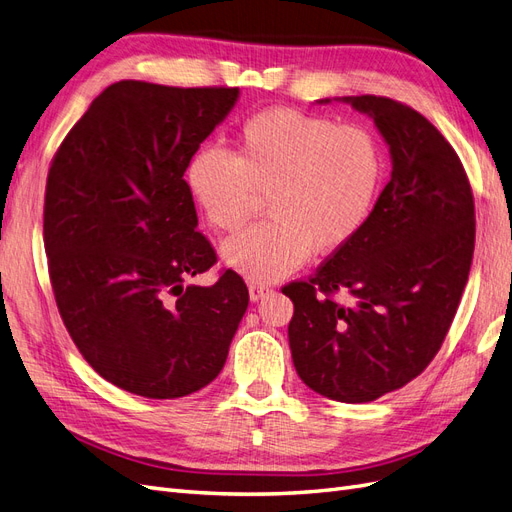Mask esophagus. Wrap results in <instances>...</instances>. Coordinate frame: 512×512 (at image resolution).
Listing matches in <instances>:
<instances>
[{"label":"esophagus","mask_w":512,"mask_h":512,"mask_svg":"<svg viewBox=\"0 0 512 512\" xmlns=\"http://www.w3.org/2000/svg\"><path fill=\"white\" fill-rule=\"evenodd\" d=\"M247 290H250V299L252 301H260L262 297H265V294H269V286H265V284H260V282H250V286H247Z\"/></svg>","instance_id":"34e87169"}]
</instances>
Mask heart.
<instances>
[{"label":"heart","mask_w":512,"mask_h":512,"mask_svg":"<svg viewBox=\"0 0 512 512\" xmlns=\"http://www.w3.org/2000/svg\"><path fill=\"white\" fill-rule=\"evenodd\" d=\"M384 175V147L369 128L277 106L243 123L235 153L196 151L185 181L207 224L224 232L250 222L267 196L271 218L230 237L222 258L247 280L275 282L359 237Z\"/></svg>","instance_id":"1"}]
</instances>
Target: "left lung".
<instances>
[{"label": "left lung", "instance_id": "obj_1", "mask_svg": "<svg viewBox=\"0 0 512 512\" xmlns=\"http://www.w3.org/2000/svg\"><path fill=\"white\" fill-rule=\"evenodd\" d=\"M344 102L374 119L391 181L361 235L282 292L294 303L288 342L299 378L329 399L365 404L438 354L468 284L476 222L466 170L431 121L382 96Z\"/></svg>", "mask_w": 512, "mask_h": 512}]
</instances>
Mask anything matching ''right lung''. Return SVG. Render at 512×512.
<instances>
[{"label":"right lung","instance_id":"add662e5","mask_svg":"<svg viewBox=\"0 0 512 512\" xmlns=\"http://www.w3.org/2000/svg\"><path fill=\"white\" fill-rule=\"evenodd\" d=\"M237 87L119 81L91 102L53 156L44 250L59 316L83 359L119 389L175 399L222 371L250 294L198 232L183 179L230 113Z\"/></svg>","mask_w":512,"mask_h":512}]
</instances>
